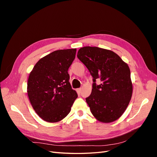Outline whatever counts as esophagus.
I'll use <instances>...</instances> for the list:
<instances>
[{
  "instance_id": "esophagus-1",
  "label": "esophagus",
  "mask_w": 157,
  "mask_h": 157,
  "mask_svg": "<svg viewBox=\"0 0 157 157\" xmlns=\"http://www.w3.org/2000/svg\"><path fill=\"white\" fill-rule=\"evenodd\" d=\"M77 93L80 94V92H81V88H77Z\"/></svg>"
}]
</instances>
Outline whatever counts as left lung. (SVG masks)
Returning <instances> with one entry per match:
<instances>
[{
	"label": "left lung",
	"instance_id": "1",
	"mask_svg": "<svg viewBox=\"0 0 157 157\" xmlns=\"http://www.w3.org/2000/svg\"><path fill=\"white\" fill-rule=\"evenodd\" d=\"M77 58L93 77L92 93L86 98L92 115L101 122L117 120L126 109L132 95L130 70L115 52L98 47L80 48ZM96 79L101 84L98 85Z\"/></svg>",
	"mask_w": 157,
	"mask_h": 157
}]
</instances>
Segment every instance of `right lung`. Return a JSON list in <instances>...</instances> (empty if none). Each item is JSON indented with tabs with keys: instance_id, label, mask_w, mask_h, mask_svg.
I'll return each instance as SVG.
<instances>
[{
	"instance_id": "right-lung-1",
	"label": "right lung",
	"mask_w": 157,
	"mask_h": 157,
	"mask_svg": "<svg viewBox=\"0 0 157 157\" xmlns=\"http://www.w3.org/2000/svg\"><path fill=\"white\" fill-rule=\"evenodd\" d=\"M76 51L74 48L52 52L38 61L29 74L28 97L36 113L46 122L63 119L78 97L71 88L68 73Z\"/></svg>"
}]
</instances>
